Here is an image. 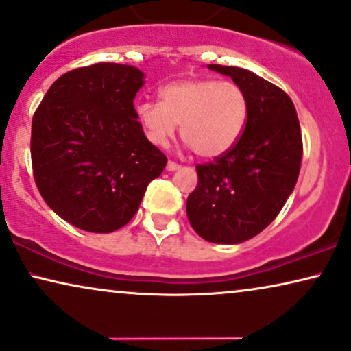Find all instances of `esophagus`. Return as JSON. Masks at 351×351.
Here are the masks:
<instances>
[{
    "label": "esophagus",
    "instance_id": "34e87169",
    "mask_svg": "<svg viewBox=\"0 0 351 351\" xmlns=\"http://www.w3.org/2000/svg\"><path fill=\"white\" fill-rule=\"evenodd\" d=\"M179 165H177V162H174V161H169V162H167V166H166V169L167 171H169V172H174V171H177V169H179Z\"/></svg>",
    "mask_w": 351,
    "mask_h": 351
}]
</instances>
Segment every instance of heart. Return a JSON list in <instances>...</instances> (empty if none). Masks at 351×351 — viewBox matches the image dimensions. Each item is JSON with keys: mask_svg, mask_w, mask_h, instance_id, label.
Returning <instances> with one entry per match:
<instances>
[{"mask_svg": "<svg viewBox=\"0 0 351 351\" xmlns=\"http://www.w3.org/2000/svg\"><path fill=\"white\" fill-rule=\"evenodd\" d=\"M159 98L136 104V117L156 147H167L180 125L182 140L198 156L215 159L229 153L247 127L248 97L234 82L176 80L159 90Z\"/></svg>", "mask_w": 351, "mask_h": 351, "instance_id": "b5f03b06", "label": "heart"}]
</instances>
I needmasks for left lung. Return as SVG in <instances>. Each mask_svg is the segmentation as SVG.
Masks as SVG:
<instances>
[{
    "label": "left lung",
    "instance_id": "1",
    "mask_svg": "<svg viewBox=\"0 0 351 351\" xmlns=\"http://www.w3.org/2000/svg\"><path fill=\"white\" fill-rule=\"evenodd\" d=\"M243 88L248 122L229 153L198 165V185L186 198L195 232L213 243L253 239L279 215L297 184L302 166V130L284 90L242 67L209 64Z\"/></svg>",
    "mask_w": 351,
    "mask_h": 351
}]
</instances>
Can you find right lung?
Listing matches in <instances>:
<instances>
[{
	"instance_id": "1",
	"label": "right lung",
	"mask_w": 351,
	"mask_h": 351,
	"mask_svg": "<svg viewBox=\"0 0 351 351\" xmlns=\"http://www.w3.org/2000/svg\"><path fill=\"white\" fill-rule=\"evenodd\" d=\"M145 74L98 62L66 72L32 119V167L59 217L95 234L129 222L167 158L145 136L134 108Z\"/></svg>"
}]
</instances>
